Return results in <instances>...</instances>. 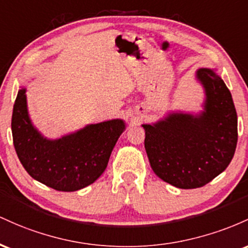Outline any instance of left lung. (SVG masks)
Instances as JSON below:
<instances>
[{
	"mask_svg": "<svg viewBox=\"0 0 248 248\" xmlns=\"http://www.w3.org/2000/svg\"><path fill=\"white\" fill-rule=\"evenodd\" d=\"M206 91L199 116L172 113L155 125H143L144 145L154 172L179 188L206 185L229 166L238 141V117L232 96L220 77L199 69Z\"/></svg>",
	"mask_w": 248,
	"mask_h": 248,
	"instance_id": "obj_1",
	"label": "left lung"
}]
</instances>
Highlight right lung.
<instances>
[{"label":"right lung","instance_id":"obj_1","mask_svg":"<svg viewBox=\"0 0 248 248\" xmlns=\"http://www.w3.org/2000/svg\"><path fill=\"white\" fill-rule=\"evenodd\" d=\"M124 130V122L113 119L49 140L30 122L26 89L14 104L12 132L19 161L34 179L57 191H77L98 179Z\"/></svg>","mask_w":248,"mask_h":248}]
</instances>
